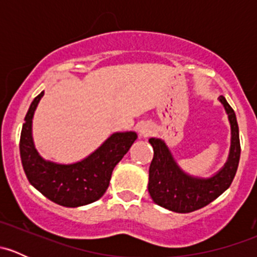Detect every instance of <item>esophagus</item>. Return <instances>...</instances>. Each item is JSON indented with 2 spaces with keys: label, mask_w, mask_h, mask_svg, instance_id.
<instances>
[{
  "label": "esophagus",
  "mask_w": 257,
  "mask_h": 257,
  "mask_svg": "<svg viewBox=\"0 0 257 257\" xmlns=\"http://www.w3.org/2000/svg\"><path fill=\"white\" fill-rule=\"evenodd\" d=\"M138 129H139V134H141V137H148L153 132V126L148 123H142Z\"/></svg>",
  "instance_id": "esophagus-1"
}]
</instances>
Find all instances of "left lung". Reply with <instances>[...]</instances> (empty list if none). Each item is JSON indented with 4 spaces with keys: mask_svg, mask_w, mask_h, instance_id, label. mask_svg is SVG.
I'll return each mask as SVG.
<instances>
[{
    "mask_svg": "<svg viewBox=\"0 0 257 257\" xmlns=\"http://www.w3.org/2000/svg\"><path fill=\"white\" fill-rule=\"evenodd\" d=\"M219 102L227 114L231 139L226 162L210 177H198L186 173L181 169L163 139H149L154 157L149 167L148 191L153 201L162 208L181 214L195 211L219 198L231 185L240 160L239 125L235 112L225 97L220 95Z\"/></svg>",
    "mask_w": 257,
    "mask_h": 257,
    "instance_id": "left-lung-1",
    "label": "left lung"
}]
</instances>
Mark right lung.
Masks as SVG:
<instances>
[{"mask_svg": "<svg viewBox=\"0 0 257 257\" xmlns=\"http://www.w3.org/2000/svg\"><path fill=\"white\" fill-rule=\"evenodd\" d=\"M40 93L31 103L22 125L20 153L31 185L58 205L78 208L102 198L109 186L113 169L138 138L136 132H114L94 152L78 162L57 163L40 155L33 142L32 124Z\"/></svg>", "mask_w": 257, "mask_h": 257, "instance_id": "1", "label": "right lung"}]
</instances>
